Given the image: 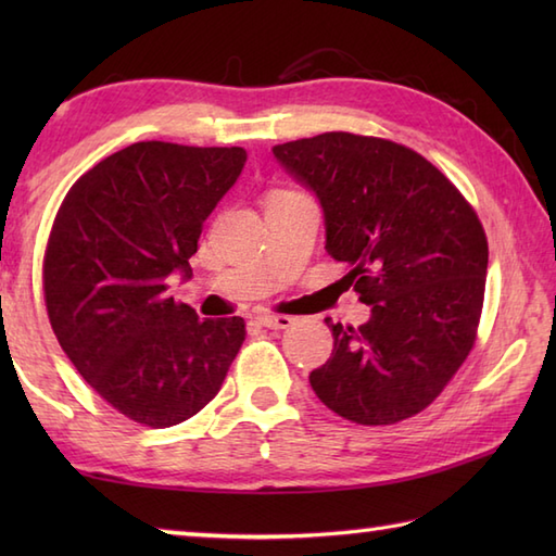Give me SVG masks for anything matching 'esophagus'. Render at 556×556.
Listing matches in <instances>:
<instances>
[{"label":"esophagus","mask_w":556,"mask_h":556,"mask_svg":"<svg viewBox=\"0 0 556 556\" xmlns=\"http://www.w3.org/2000/svg\"><path fill=\"white\" fill-rule=\"evenodd\" d=\"M257 323L263 325V327H267V329H287V327H291V325H293V317H289V315H269V313H265V315H260V317H257Z\"/></svg>","instance_id":"1"}]
</instances>
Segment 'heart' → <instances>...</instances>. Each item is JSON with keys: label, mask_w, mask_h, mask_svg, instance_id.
Masks as SVG:
<instances>
[{"label": "heart", "mask_w": 556, "mask_h": 556, "mask_svg": "<svg viewBox=\"0 0 556 556\" xmlns=\"http://www.w3.org/2000/svg\"><path fill=\"white\" fill-rule=\"evenodd\" d=\"M279 193H291V191H275V193H269V195H279Z\"/></svg>", "instance_id": "heart-1"}]
</instances>
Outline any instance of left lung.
<instances>
[{
	"label": "left lung",
	"instance_id": "obj_1",
	"mask_svg": "<svg viewBox=\"0 0 556 556\" xmlns=\"http://www.w3.org/2000/svg\"><path fill=\"white\" fill-rule=\"evenodd\" d=\"M325 212V251L370 320L332 325L334 349L311 372L327 408L394 425L428 408L473 349L488 275L485 229L446 176L416 150L344 131L271 148Z\"/></svg>",
	"mask_w": 556,
	"mask_h": 556
}]
</instances>
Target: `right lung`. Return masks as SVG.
<instances>
[{
    "label": "right lung",
    "mask_w": 556,
    "mask_h": 556,
    "mask_svg": "<svg viewBox=\"0 0 556 556\" xmlns=\"http://www.w3.org/2000/svg\"><path fill=\"white\" fill-rule=\"evenodd\" d=\"M243 148L143 140L71 186L42 285L59 346L126 418L172 428L205 408L245 339L243 317L200 320L169 296L191 279L203 222L236 184Z\"/></svg>",
    "instance_id": "obj_1"
}]
</instances>
